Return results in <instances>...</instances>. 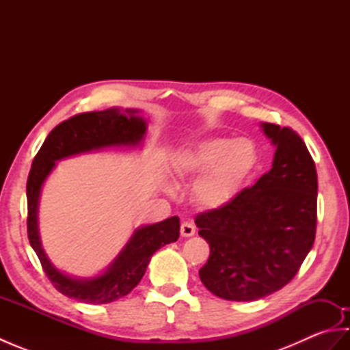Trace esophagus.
Returning a JSON list of instances; mask_svg holds the SVG:
<instances>
[{
  "instance_id": "obj_1",
  "label": "esophagus",
  "mask_w": 350,
  "mask_h": 350,
  "mask_svg": "<svg viewBox=\"0 0 350 350\" xmlns=\"http://www.w3.org/2000/svg\"><path fill=\"white\" fill-rule=\"evenodd\" d=\"M180 233H182V236L183 237H189V236H192L196 233V227H194V224H192V222H189V221H183L182 222V226H180Z\"/></svg>"
}]
</instances>
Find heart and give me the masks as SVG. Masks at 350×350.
<instances>
[{"label":"heart","mask_w":350,"mask_h":350,"mask_svg":"<svg viewBox=\"0 0 350 350\" xmlns=\"http://www.w3.org/2000/svg\"><path fill=\"white\" fill-rule=\"evenodd\" d=\"M257 161V147L250 138H206L176 153L173 174L187 179L200 174L192 189L194 200L206 209H218L237 196Z\"/></svg>","instance_id":"1"}]
</instances>
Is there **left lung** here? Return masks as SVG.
Listing matches in <instances>:
<instances>
[{
    "label": "left lung",
    "mask_w": 350,
    "mask_h": 350,
    "mask_svg": "<svg viewBox=\"0 0 350 350\" xmlns=\"http://www.w3.org/2000/svg\"><path fill=\"white\" fill-rule=\"evenodd\" d=\"M277 147L272 168L228 204L197 215L211 256L200 280L228 301H256L293 280L316 237L317 173L302 138L262 123Z\"/></svg>",
    "instance_id": "1"
}]
</instances>
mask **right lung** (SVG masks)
<instances>
[{
  "label": "right lung",
  "mask_w": 350,
  "mask_h": 350,
  "mask_svg": "<svg viewBox=\"0 0 350 350\" xmlns=\"http://www.w3.org/2000/svg\"><path fill=\"white\" fill-rule=\"evenodd\" d=\"M137 114L138 109L111 108L70 117L51 131L29 170L27 180L28 239L46 277L58 292L69 298L87 304H108L123 298L143 278L154 251L179 239L180 221L177 217L137 228L108 269L98 277L85 280L72 278L58 271L42 248L37 228V206L42 185L54 170L55 162L103 147L138 146L144 138L147 123Z\"/></svg>",
  "instance_id": "obj_1"
}]
</instances>
